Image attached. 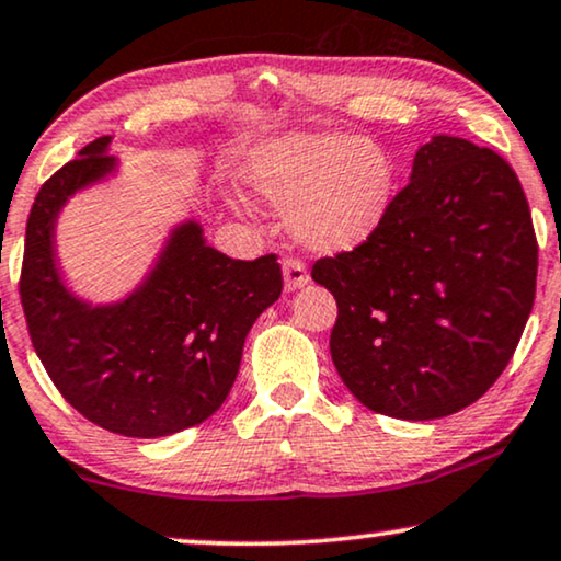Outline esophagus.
Masks as SVG:
<instances>
[{
	"mask_svg": "<svg viewBox=\"0 0 561 561\" xmlns=\"http://www.w3.org/2000/svg\"><path fill=\"white\" fill-rule=\"evenodd\" d=\"M282 272H285V289H287V293H295V289H300L310 282L308 268H305L300 259H285V264H282Z\"/></svg>",
	"mask_w": 561,
	"mask_h": 561,
	"instance_id": "1",
	"label": "esophagus"
}]
</instances>
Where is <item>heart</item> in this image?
I'll return each instance as SVG.
<instances>
[{"label":"heart","instance_id":"b5f03b06","mask_svg":"<svg viewBox=\"0 0 561 561\" xmlns=\"http://www.w3.org/2000/svg\"><path fill=\"white\" fill-rule=\"evenodd\" d=\"M251 182L268 203L293 210L305 245L335 253L377 233L394 194L390 153L343 133H302L256 148Z\"/></svg>","mask_w":561,"mask_h":561}]
</instances>
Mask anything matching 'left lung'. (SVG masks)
Returning a JSON list of instances; mask_svg holds the SVG:
<instances>
[{
	"mask_svg": "<svg viewBox=\"0 0 561 561\" xmlns=\"http://www.w3.org/2000/svg\"><path fill=\"white\" fill-rule=\"evenodd\" d=\"M536 268L531 210L511 163L436 136L377 233L310 274L339 305L331 356L351 394L375 413L433 421L503 375L531 316Z\"/></svg>",
	"mask_w": 561,
	"mask_h": 561,
	"instance_id": "1",
	"label": "left lung"
}]
</instances>
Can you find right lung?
Segmentation results:
<instances>
[{
    "instance_id": "right-lung-1",
    "label": "right lung",
    "mask_w": 561,
    "mask_h": 561,
    "mask_svg": "<svg viewBox=\"0 0 561 561\" xmlns=\"http://www.w3.org/2000/svg\"><path fill=\"white\" fill-rule=\"evenodd\" d=\"M107 144L92 140L37 192L20 300L35 354L73 410L119 436L159 438L226 402L253 320L282 295V266L274 253L230 259L186 222L136 295L110 308L79 302L58 279L54 222L69 194L112 169Z\"/></svg>"
}]
</instances>
